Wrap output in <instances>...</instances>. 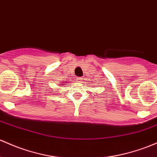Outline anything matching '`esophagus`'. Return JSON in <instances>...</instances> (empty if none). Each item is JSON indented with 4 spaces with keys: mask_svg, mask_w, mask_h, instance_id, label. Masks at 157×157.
<instances>
[{
    "mask_svg": "<svg viewBox=\"0 0 157 157\" xmlns=\"http://www.w3.org/2000/svg\"><path fill=\"white\" fill-rule=\"evenodd\" d=\"M82 77H77V82H81V81H82Z\"/></svg>",
    "mask_w": 157,
    "mask_h": 157,
    "instance_id": "34e87169",
    "label": "esophagus"
}]
</instances>
